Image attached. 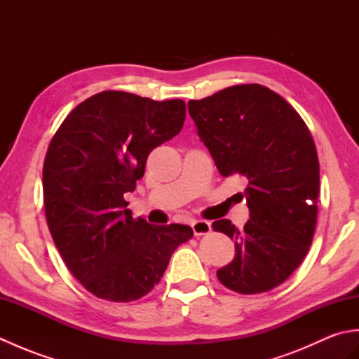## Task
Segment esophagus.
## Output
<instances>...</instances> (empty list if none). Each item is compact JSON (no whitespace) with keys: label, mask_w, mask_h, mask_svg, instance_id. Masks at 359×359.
<instances>
[{"label":"esophagus","mask_w":359,"mask_h":359,"mask_svg":"<svg viewBox=\"0 0 359 359\" xmlns=\"http://www.w3.org/2000/svg\"><path fill=\"white\" fill-rule=\"evenodd\" d=\"M191 228L196 236H202V234H208L211 231V225L207 220H193Z\"/></svg>","instance_id":"1"}]
</instances>
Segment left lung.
<instances>
[{
    "label": "left lung",
    "mask_w": 359,
    "mask_h": 359,
    "mask_svg": "<svg viewBox=\"0 0 359 359\" xmlns=\"http://www.w3.org/2000/svg\"><path fill=\"white\" fill-rule=\"evenodd\" d=\"M197 135L219 172L247 177L250 220L212 230L234 241L233 261L217 270L222 284L242 294L280 285L309 253L315 234L319 162L307 125L284 98L261 85H238L189 100Z\"/></svg>",
    "instance_id": "8db88e82"
}]
</instances>
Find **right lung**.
Listing matches in <instances>:
<instances>
[{
  "label": "right lung",
  "mask_w": 359,
  "mask_h": 359,
  "mask_svg": "<svg viewBox=\"0 0 359 359\" xmlns=\"http://www.w3.org/2000/svg\"><path fill=\"white\" fill-rule=\"evenodd\" d=\"M185 102L104 90L80 103L50 140L43 166L44 211L67 269L112 302L149 293L191 226L134 219L126 193L149 152L180 133Z\"/></svg>",
  "instance_id": "obj_1"
}]
</instances>
